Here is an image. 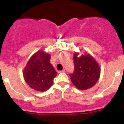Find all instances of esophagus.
Segmentation results:
<instances>
[{
  "label": "esophagus",
  "instance_id": "34e87169",
  "mask_svg": "<svg viewBox=\"0 0 124 124\" xmlns=\"http://www.w3.org/2000/svg\"><path fill=\"white\" fill-rule=\"evenodd\" d=\"M65 72V70H63L62 71H59V72Z\"/></svg>",
  "mask_w": 124,
  "mask_h": 124
}]
</instances>
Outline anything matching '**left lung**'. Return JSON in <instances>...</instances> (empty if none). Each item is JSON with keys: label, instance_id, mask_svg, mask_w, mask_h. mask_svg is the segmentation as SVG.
I'll return each mask as SVG.
<instances>
[{"label": "left lung", "instance_id": "left-lung-1", "mask_svg": "<svg viewBox=\"0 0 124 124\" xmlns=\"http://www.w3.org/2000/svg\"><path fill=\"white\" fill-rule=\"evenodd\" d=\"M74 71L70 75L72 84L80 90L93 87L100 76L101 69L98 62L89 53L74 54Z\"/></svg>", "mask_w": 124, "mask_h": 124}]
</instances>
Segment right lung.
Returning <instances> with one entry per match:
<instances>
[{"label":"right lung","mask_w":124,"mask_h":124,"mask_svg":"<svg viewBox=\"0 0 124 124\" xmlns=\"http://www.w3.org/2000/svg\"><path fill=\"white\" fill-rule=\"evenodd\" d=\"M48 53L39 50L32 55L24 68V79L33 89L46 91L52 86L57 72L50 62Z\"/></svg>","instance_id":"1"}]
</instances>
